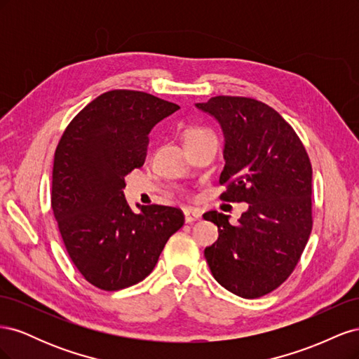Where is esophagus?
Wrapping results in <instances>:
<instances>
[{"mask_svg": "<svg viewBox=\"0 0 359 359\" xmlns=\"http://www.w3.org/2000/svg\"><path fill=\"white\" fill-rule=\"evenodd\" d=\"M184 219H186V223H193L201 219V212L194 208H186L184 210Z\"/></svg>", "mask_w": 359, "mask_h": 359, "instance_id": "1", "label": "esophagus"}]
</instances>
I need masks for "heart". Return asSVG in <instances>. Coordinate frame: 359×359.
<instances>
[{
  "instance_id": "heart-1",
  "label": "heart",
  "mask_w": 359,
  "mask_h": 359,
  "mask_svg": "<svg viewBox=\"0 0 359 359\" xmlns=\"http://www.w3.org/2000/svg\"><path fill=\"white\" fill-rule=\"evenodd\" d=\"M212 135L210 130H206L203 127H191L189 128L186 133H184V140H189V139H194V137H202V136H208Z\"/></svg>"
}]
</instances>
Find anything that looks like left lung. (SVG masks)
<instances>
[{
  "mask_svg": "<svg viewBox=\"0 0 359 359\" xmlns=\"http://www.w3.org/2000/svg\"><path fill=\"white\" fill-rule=\"evenodd\" d=\"M196 107L217 119L224 136L222 199L248 203L236 224L222 212L203 214L219 227L205 259L224 289L264 297L292 274L309 241L310 158L295 130L262 102L217 95Z\"/></svg>",
  "mask_w": 359,
  "mask_h": 359,
  "instance_id": "1",
  "label": "left lung"
}]
</instances>
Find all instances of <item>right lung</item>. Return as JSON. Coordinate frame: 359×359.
<instances>
[{
  "instance_id": "1",
  "label": "right lung",
  "mask_w": 359,
  "mask_h": 359,
  "mask_svg": "<svg viewBox=\"0 0 359 359\" xmlns=\"http://www.w3.org/2000/svg\"><path fill=\"white\" fill-rule=\"evenodd\" d=\"M178 109L142 91H107L61 136L52 211L74 266L95 287L119 290L142 281L184 224L181 210L172 206L137 205L140 212H133L123 191L124 177L144 165L151 130Z\"/></svg>"
}]
</instances>
